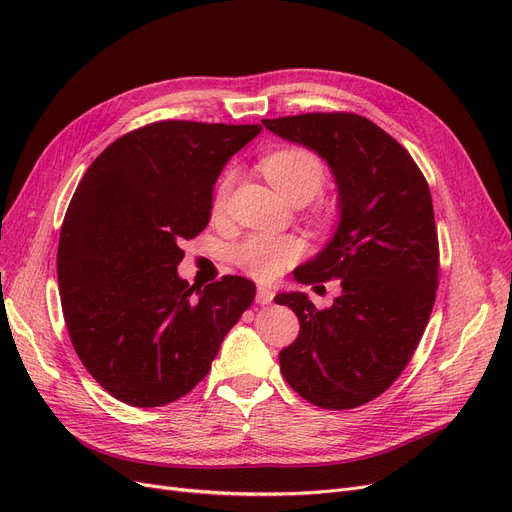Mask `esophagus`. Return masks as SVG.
<instances>
[{"mask_svg": "<svg viewBox=\"0 0 512 512\" xmlns=\"http://www.w3.org/2000/svg\"><path fill=\"white\" fill-rule=\"evenodd\" d=\"M272 299H274V290H272V288H267V286H257L255 301H257L259 305H267V303H272Z\"/></svg>", "mask_w": 512, "mask_h": 512, "instance_id": "34e87169", "label": "esophagus"}]
</instances>
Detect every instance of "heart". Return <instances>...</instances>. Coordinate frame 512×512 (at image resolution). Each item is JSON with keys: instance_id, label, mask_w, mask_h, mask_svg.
<instances>
[{"instance_id": "obj_1", "label": "heart", "mask_w": 512, "mask_h": 512, "mask_svg": "<svg viewBox=\"0 0 512 512\" xmlns=\"http://www.w3.org/2000/svg\"><path fill=\"white\" fill-rule=\"evenodd\" d=\"M259 168L276 191L288 203H309L326 182V166L313 151L303 147H284L261 157ZM234 184V172L228 170L213 195V209L222 211ZM303 247L294 236L253 234L234 251V261L259 280H272L297 261Z\"/></svg>"}]
</instances>
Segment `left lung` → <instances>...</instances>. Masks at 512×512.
Wrapping results in <instances>:
<instances>
[{"label":"left lung","instance_id":"8db88e82","mask_svg":"<svg viewBox=\"0 0 512 512\" xmlns=\"http://www.w3.org/2000/svg\"><path fill=\"white\" fill-rule=\"evenodd\" d=\"M263 126L324 159L338 193L332 238L294 278H338L340 297L319 311L305 292L278 294L301 324L280 369L313 405L355 409L407 367L432 313L440 265L432 195L407 149L367 118L303 114Z\"/></svg>","mask_w":512,"mask_h":512}]
</instances>
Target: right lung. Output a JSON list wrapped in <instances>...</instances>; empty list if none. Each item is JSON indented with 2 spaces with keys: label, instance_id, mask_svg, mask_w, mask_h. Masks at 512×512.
<instances>
[{
  "label": "right lung",
  "instance_id": "add662e5",
  "mask_svg": "<svg viewBox=\"0 0 512 512\" xmlns=\"http://www.w3.org/2000/svg\"><path fill=\"white\" fill-rule=\"evenodd\" d=\"M259 124L168 120L132 130L95 161L66 211L58 286L74 351L132 407H161L207 375L253 299L240 276L203 290L178 276L180 242L211 218L213 186Z\"/></svg>",
  "mask_w": 512,
  "mask_h": 512
}]
</instances>
